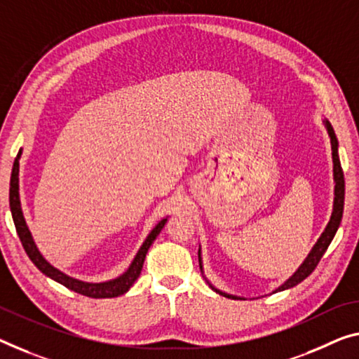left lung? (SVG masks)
<instances>
[{"mask_svg":"<svg viewBox=\"0 0 359 359\" xmlns=\"http://www.w3.org/2000/svg\"><path fill=\"white\" fill-rule=\"evenodd\" d=\"M327 126V131H329V136H330V144H332V158H334V180H335V198H334V212H332V217H330V222L326 226V229H324V233L319 237V241L316 242V245L313 247V250L310 252V255L306 257V260L303 262L302 266L297 269L294 273L292 278H289L285 283L280 285L278 290H285V289H290L294 287V285L300 284L303 279H306L308 276H310L314 268L318 266L319 260H321L324 253H326L327 247L330 242H332L335 233H337L340 222H341V215H344V203H345V180H344V172H341V165L339 161V152H337V137H335L334 133V128L330 126L329 122H326ZM198 262H201V253H198ZM217 290V289H213ZM218 294H222L224 297H229V299H237V297L233 295H228V294H223V292L217 290Z\"/></svg>","mask_w":359,"mask_h":359,"instance_id":"left-lung-1","label":"left lung"}]
</instances>
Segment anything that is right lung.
Returning a JSON list of instances; mask_svg holds the SVG:
<instances>
[{
  "mask_svg": "<svg viewBox=\"0 0 359 359\" xmlns=\"http://www.w3.org/2000/svg\"><path fill=\"white\" fill-rule=\"evenodd\" d=\"M19 157H20V151L15 157L14 165H13V173H11V184H9V207H11V213H13V219L15 224V231H18V236L22 242V247L27 252L30 260L33 264L40 269L43 274L49 276V278L57 280L59 284L65 285V287L76 292V294H81L85 297H91V299H112V297H118L125 294L131 285L135 284V280L140 278L141 269H142V263H144L146 253L149 250V247L152 245V242L156 241V237L161 234L162 228L167 223V218H163L162 222H158V224L151 231V234L147 236V239L144 241V244L141 245L140 252L136 253L133 263L130 264V268L120 276V278L109 280V283H101V284H88V283H81L79 279L69 278L67 274L60 273L59 269L51 266L45 258L41 257V253L38 252L35 242L32 239V234L29 228H27L24 215H22V208H20V201H19Z\"/></svg>",
  "mask_w": 359,
  "mask_h": 359,
  "instance_id": "add662e5",
  "label": "right lung"
}]
</instances>
